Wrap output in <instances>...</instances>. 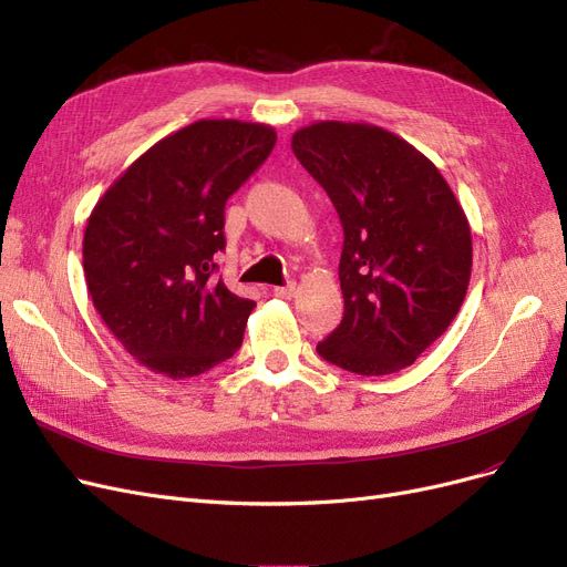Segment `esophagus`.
<instances>
[{
    "label": "esophagus",
    "instance_id": "esophagus-1",
    "mask_svg": "<svg viewBox=\"0 0 567 567\" xmlns=\"http://www.w3.org/2000/svg\"><path fill=\"white\" fill-rule=\"evenodd\" d=\"M297 282H289V285H285V287H276V289H272V295H276V297H280V299H291V297H295L297 295Z\"/></svg>",
    "mask_w": 567,
    "mask_h": 567
}]
</instances>
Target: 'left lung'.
Masks as SVG:
<instances>
[{
  "label": "left lung",
  "instance_id": "1",
  "mask_svg": "<svg viewBox=\"0 0 567 567\" xmlns=\"http://www.w3.org/2000/svg\"><path fill=\"white\" fill-rule=\"evenodd\" d=\"M291 152L343 226V320L318 352L360 375L413 364L449 329L472 276V234L449 182L413 144L371 123L318 121Z\"/></svg>",
  "mask_w": 567,
  "mask_h": 567
}]
</instances>
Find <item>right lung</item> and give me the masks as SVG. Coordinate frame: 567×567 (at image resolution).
Listing matches in <instances>:
<instances>
[{
	"label": "right lung",
	"mask_w": 567,
	"mask_h": 567,
	"mask_svg": "<svg viewBox=\"0 0 567 567\" xmlns=\"http://www.w3.org/2000/svg\"><path fill=\"white\" fill-rule=\"evenodd\" d=\"M264 123L200 118L163 137L93 207L83 272L102 322L133 358L192 379L234 358L257 303L215 280L224 207L268 158Z\"/></svg>",
	"instance_id": "right-lung-1"
}]
</instances>
